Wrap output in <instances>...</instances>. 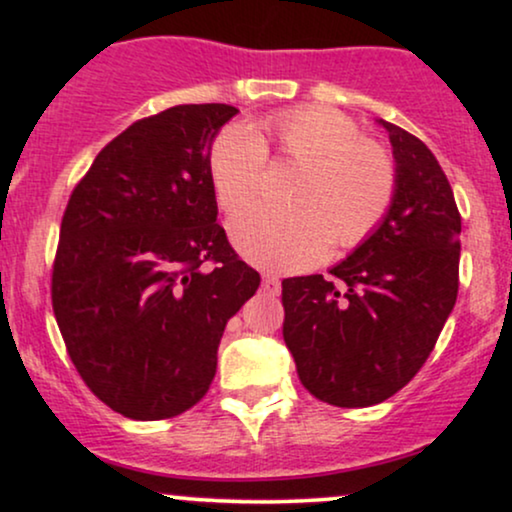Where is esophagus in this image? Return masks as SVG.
I'll list each match as a JSON object with an SVG mask.
<instances>
[{
  "mask_svg": "<svg viewBox=\"0 0 512 512\" xmlns=\"http://www.w3.org/2000/svg\"><path fill=\"white\" fill-rule=\"evenodd\" d=\"M262 289L269 293V296H276V293L281 291V281L276 279L274 274H264L262 276Z\"/></svg>",
  "mask_w": 512,
  "mask_h": 512,
  "instance_id": "34e87169",
  "label": "esophagus"
}]
</instances>
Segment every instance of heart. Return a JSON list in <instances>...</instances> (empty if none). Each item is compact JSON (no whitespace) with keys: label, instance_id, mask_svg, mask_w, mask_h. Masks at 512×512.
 <instances>
[{"label":"heart","instance_id":"b5f03b06","mask_svg":"<svg viewBox=\"0 0 512 512\" xmlns=\"http://www.w3.org/2000/svg\"><path fill=\"white\" fill-rule=\"evenodd\" d=\"M274 161L301 166L291 180V207L240 209L231 238L245 260L269 272L313 267L332 248L351 250L373 236L397 195V166L390 151L361 137L339 110L305 105L257 125L223 127L207 154V170L223 211L248 204L260 192Z\"/></svg>","mask_w":512,"mask_h":512}]
</instances>
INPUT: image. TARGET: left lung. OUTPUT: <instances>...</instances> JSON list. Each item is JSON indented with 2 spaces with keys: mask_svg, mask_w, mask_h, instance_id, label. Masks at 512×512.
Masks as SVG:
<instances>
[{
  "mask_svg": "<svg viewBox=\"0 0 512 512\" xmlns=\"http://www.w3.org/2000/svg\"><path fill=\"white\" fill-rule=\"evenodd\" d=\"M383 122L397 195L383 226L342 264L281 281L284 342L310 395L334 407L385 402L419 373L460 286L452 187L431 149Z\"/></svg>",
  "mask_w": 512,
  "mask_h": 512,
  "instance_id": "obj_1",
  "label": "left lung"
}]
</instances>
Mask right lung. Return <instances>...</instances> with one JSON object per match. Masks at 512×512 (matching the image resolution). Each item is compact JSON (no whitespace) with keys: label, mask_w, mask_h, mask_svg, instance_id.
I'll return each mask as SVG.
<instances>
[{"label":"right lung","mask_w":512,"mask_h":512,"mask_svg":"<svg viewBox=\"0 0 512 512\" xmlns=\"http://www.w3.org/2000/svg\"><path fill=\"white\" fill-rule=\"evenodd\" d=\"M233 105L144 117L91 163L62 216L52 310L88 390L137 421L207 395L226 322L260 286L216 223L207 154Z\"/></svg>","instance_id":"right-lung-1"}]
</instances>
